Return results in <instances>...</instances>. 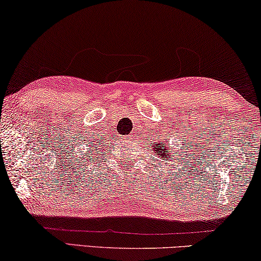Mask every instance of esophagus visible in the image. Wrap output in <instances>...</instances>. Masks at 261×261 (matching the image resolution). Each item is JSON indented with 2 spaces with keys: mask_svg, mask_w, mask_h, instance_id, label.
Masks as SVG:
<instances>
[{
  "mask_svg": "<svg viewBox=\"0 0 261 261\" xmlns=\"http://www.w3.org/2000/svg\"><path fill=\"white\" fill-rule=\"evenodd\" d=\"M132 138H133V136H132V135H127V136H126V138H125V139H127V140H130V139H132Z\"/></svg>",
  "mask_w": 261,
  "mask_h": 261,
  "instance_id": "esophagus-1",
  "label": "esophagus"
}]
</instances>
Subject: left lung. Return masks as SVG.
<instances>
[{"label": "left lung", "instance_id": "obj_1", "mask_svg": "<svg viewBox=\"0 0 261 261\" xmlns=\"http://www.w3.org/2000/svg\"><path fill=\"white\" fill-rule=\"evenodd\" d=\"M155 147H154V151L156 153V155H160V158L167 160V149H162V146L161 144H158V143H154Z\"/></svg>", "mask_w": 261, "mask_h": 261}]
</instances>
